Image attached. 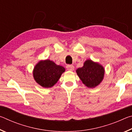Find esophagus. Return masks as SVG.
I'll use <instances>...</instances> for the list:
<instances>
[{"instance_id":"esophagus-1","label":"esophagus","mask_w":132,"mask_h":132,"mask_svg":"<svg viewBox=\"0 0 132 132\" xmlns=\"http://www.w3.org/2000/svg\"><path fill=\"white\" fill-rule=\"evenodd\" d=\"M66 68L68 70L73 71L75 69V67L73 65H71V64H68V65H67Z\"/></svg>"}]
</instances>
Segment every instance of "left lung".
I'll return each instance as SVG.
<instances>
[{"label":"left lung","instance_id":"8db88e82","mask_svg":"<svg viewBox=\"0 0 132 132\" xmlns=\"http://www.w3.org/2000/svg\"><path fill=\"white\" fill-rule=\"evenodd\" d=\"M76 73L85 86L94 88L103 80L105 70L101 64L88 59L82 68L77 69Z\"/></svg>","mask_w":132,"mask_h":132}]
</instances>
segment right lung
<instances>
[{
	"instance_id": "add662e5",
	"label": "right lung",
	"mask_w": 132,
	"mask_h": 132,
	"mask_svg": "<svg viewBox=\"0 0 132 132\" xmlns=\"http://www.w3.org/2000/svg\"><path fill=\"white\" fill-rule=\"evenodd\" d=\"M65 71L63 66L57 65L47 59L41 61L34 68L33 76L35 81L44 88H50L56 83Z\"/></svg>"
}]
</instances>
